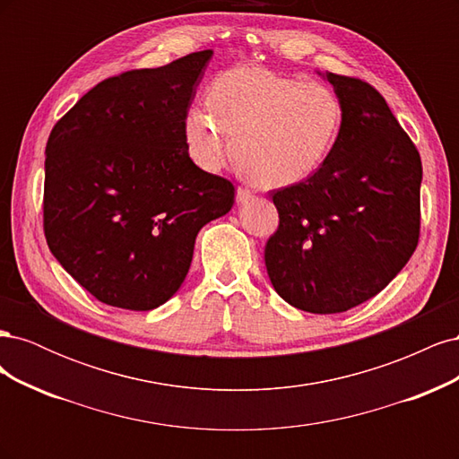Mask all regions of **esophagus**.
Instances as JSON below:
<instances>
[{
    "mask_svg": "<svg viewBox=\"0 0 459 459\" xmlns=\"http://www.w3.org/2000/svg\"><path fill=\"white\" fill-rule=\"evenodd\" d=\"M253 197V193H251V189H247V187H238V195H235V199H238V203H247L248 199Z\"/></svg>",
    "mask_w": 459,
    "mask_h": 459,
    "instance_id": "1",
    "label": "esophagus"
}]
</instances>
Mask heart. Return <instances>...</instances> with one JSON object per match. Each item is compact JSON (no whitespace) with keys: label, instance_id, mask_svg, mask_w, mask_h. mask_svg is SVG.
<instances>
[{"label":"heart","instance_id":"1","mask_svg":"<svg viewBox=\"0 0 459 459\" xmlns=\"http://www.w3.org/2000/svg\"><path fill=\"white\" fill-rule=\"evenodd\" d=\"M206 105L208 110L191 107L184 117L191 160L204 172H218L235 151L238 164L264 187L312 178L331 155L342 124V105L331 88L258 66L216 76Z\"/></svg>","mask_w":459,"mask_h":459}]
</instances>
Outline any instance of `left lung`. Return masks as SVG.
Here are the masks:
<instances>
[{
    "mask_svg": "<svg viewBox=\"0 0 459 459\" xmlns=\"http://www.w3.org/2000/svg\"><path fill=\"white\" fill-rule=\"evenodd\" d=\"M342 105L335 147L312 178L272 191L280 226L266 243L285 302L339 314L375 297L420 241L421 157L368 82L325 73Z\"/></svg>",
    "mask_w": 459,
    "mask_h": 459,
    "instance_id": "obj_1",
    "label": "left lung"
}]
</instances>
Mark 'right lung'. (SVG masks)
I'll return each mask as SVG.
<instances>
[{
  "label": "right lung",
  "mask_w": 459,
  "mask_h": 459,
  "mask_svg": "<svg viewBox=\"0 0 459 459\" xmlns=\"http://www.w3.org/2000/svg\"><path fill=\"white\" fill-rule=\"evenodd\" d=\"M211 57L204 49L107 78L49 134V251L108 307L164 304L186 280L201 228L231 211L233 184L201 170L184 142V117Z\"/></svg>",
  "instance_id": "right-lung-1"
}]
</instances>
